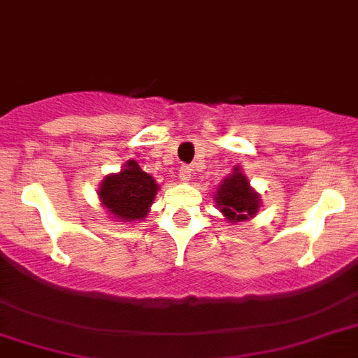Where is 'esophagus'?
<instances>
[{
  "instance_id": "obj_1",
  "label": "esophagus",
  "mask_w": 358,
  "mask_h": 358,
  "mask_svg": "<svg viewBox=\"0 0 358 358\" xmlns=\"http://www.w3.org/2000/svg\"><path fill=\"white\" fill-rule=\"evenodd\" d=\"M191 173H193L191 165H180L178 174H180V180H182V182H187V180L191 178Z\"/></svg>"
}]
</instances>
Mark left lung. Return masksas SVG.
Segmentation results:
<instances>
[{
  "mask_svg": "<svg viewBox=\"0 0 358 358\" xmlns=\"http://www.w3.org/2000/svg\"><path fill=\"white\" fill-rule=\"evenodd\" d=\"M215 200L231 222L254 217L259 209V194L252 191L250 182L239 169H235V173L220 184Z\"/></svg>",
  "mask_w": 358,
  "mask_h": 358,
  "instance_id": "left-lung-1",
  "label": "left lung"
}]
</instances>
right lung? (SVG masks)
Instances as JSON below:
<instances>
[{
	"label": "right lung",
	"instance_id": "right-lung-1",
	"mask_svg": "<svg viewBox=\"0 0 358 358\" xmlns=\"http://www.w3.org/2000/svg\"><path fill=\"white\" fill-rule=\"evenodd\" d=\"M158 185L150 174L139 169L138 162L130 159L119 174H110L99 189V196L110 213L124 222L143 219Z\"/></svg>",
	"mask_w": 358,
	"mask_h": 358
}]
</instances>
